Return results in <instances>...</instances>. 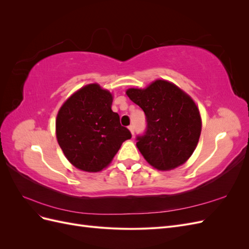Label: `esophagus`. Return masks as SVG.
<instances>
[{"instance_id": "esophagus-1", "label": "esophagus", "mask_w": 249, "mask_h": 249, "mask_svg": "<svg viewBox=\"0 0 249 249\" xmlns=\"http://www.w3.org/2000/svg\"><path fill=\"white\" fill-rule=\"evenodd\" d=\"M129 130L131 131V133H132V135H134V133H135V127H134V125L133 124H131V125H129Z\"/></svg>"}]
</instances>
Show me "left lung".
<instances>
[{"label":"left lung","mask_w":249,"mask_h":249,"mask_svg":"<svg viewBox=\"0 0 249 249\" xmlns=\"http://www.w3.org/2000/svg\"><path fill=\"white\" fill-rule=\"evenodd\" d=\"M126 94L145 114V132L136 137L144 159L159 170L184 164L201 132L199 111L191 97L164 80H157L145 89H127Z\"/></svg>","instance_id":"left-lung-1"}]
</instances>
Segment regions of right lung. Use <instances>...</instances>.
I'll use <instances>...</instances> for the list:
<instances>
[{
	"label": "right lung",
	"mask_w": 249,
	"mask_h": 249,
	"mask_svg": "<svg viewBox=\"0 0 249 249\" xmlns=\"http://www.w3.org/2000/svg\"><path fill=\"white\" fill-rule=\"evenodd\" d=\"M112 94L97 84L81 88L59 110L56 134L60 147L73 166L96 172L105 168L132 137L113 112Z\"/></svg>",
	"instance_id": "right-lung-1"
}]
</instances>
